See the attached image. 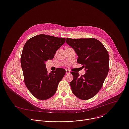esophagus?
<instances>
[{
	"label": "esophagus",
	"mask_w": 129,
	"mask_h": 129,
	"mask_svg": "<svg viewBox=\"0 0 129 129\" xmlns=\"http://www.w3.org/2000/svg\"><path fill=\"white\" fill-rule=\"evenodd\" d=\"M65 71H66V74H70V71L69 70H66Z\"/></svg>",
	"instance_id": "1"
}]
</instances>
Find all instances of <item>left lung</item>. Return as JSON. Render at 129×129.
<instances>
[{"instance_id":"left-lung-1","label":"left lung","mask_w":129,"mask_h":129,"mask_svg":"<svg viewBox=\"0 0 129 129\" xmlns=\"http://www.w3.org/2000/svg\"><path fill=\"white\" fill-rule=\"evenodd\" d=\"M66 42L74 49L78 56L77 63L82 65L86 72L80 77L78 73H71L73 75V80L70 83L72 91L81 100L91 99L100 90L108 73L107 51L95 38H67Z\"/></svg>"}]
</instances>
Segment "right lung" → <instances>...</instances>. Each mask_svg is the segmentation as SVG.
<instances>
[{"label":"right lung","mask_w":129,"mask_h":129,"mask_svg":"<svg viewBox=\"0 0 129 129\" xmlns=\"http://www.w3.org/2000/svg\"><path fill=\"white\" fill-rule=\"evenodd\" d=\"M65 38L40 34L28 40L23 47L21 64L24 82L36 98L46 100L55 93L65 70L58 68L48 73L45 63L52 59L65 42Z\"/></svg>","instance_id":"add662e5"}]
</instances>
